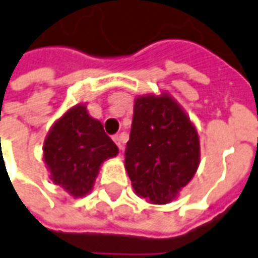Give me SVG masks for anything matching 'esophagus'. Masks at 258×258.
<instances>
[{
    "label": "esophagus",
    "instance_id": "1",
    "mask_svg": "<svg viewBox=\"0 0 258 258\" xmlns=\"http://www.w3.org/2000/svg\"><path fill=\"white\" fill-rule=\"evenodd\" d=\"M113 140H114V143L117 144V147L120 148V150H122V145H124V141H125V138H124V136H114L113 137Z\"/></svg>",
    "mask_w": 258,
    "mask_h": 258
}]
</instances>
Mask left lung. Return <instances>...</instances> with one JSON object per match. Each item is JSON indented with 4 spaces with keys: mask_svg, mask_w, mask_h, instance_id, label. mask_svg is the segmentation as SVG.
Segmentation results:
<instances>
[{
    "mask_svg": "<svg viewBox=\"0 0 258 258\" xmlns=\"http://www.w3.org/2000/svg\"><path fill=\"white\" fill-rule=\"evenodd\" d=\"M199 161V136L182 107L168 93L138 96L124 162L137 195L154 205L172 202Z\"/></svg>",
    "mask_w": 258,
    "mask_h": 258,
    "instance_id": "obj_1",
    "label": "left lung"
}]
</instances>
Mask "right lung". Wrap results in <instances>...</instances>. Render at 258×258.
Here are the masks:
<instances>
[{
    "label": "right lung",
    "instance_id": "obj_1",
    "mask_svg": "<svg viewBox=\"0 0 258 258\" xmlns=\"http://www.w3.org/2000/svg\"><path fill=\"white\" fill-rule=\"evenodd\" d=\"M118 154L103 124L76 104L52 125L43 143V159L55 185L73 198L92 190L101 164Z\"/></svg>",
    "mask_w": 258,
    "mask_h": 258
}]
</instances>
